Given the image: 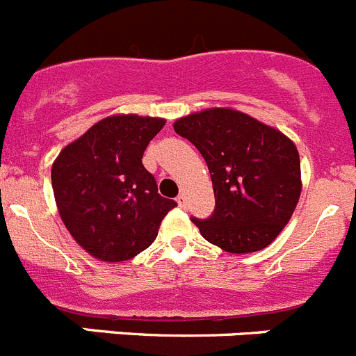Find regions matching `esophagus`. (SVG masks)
Returning <instances> with one entry per match:
<instances>
[{
    "label": "esophagus",
    "instance_id": "obj_1",
    "mask_svg": "<svg viewBox=\"0 0 356 356\" xmlns=\"http://www.w3.org/2000/svg\"><path fill=\"white\" fill-rule=\"evenodd\" d=\"M176 202H178V206H180V208H185V204H187V199H185V194L178 195V197H176Z\"/></svg>",
    "mask_w": 356,
    "mask_h": 356
}]
</instances>
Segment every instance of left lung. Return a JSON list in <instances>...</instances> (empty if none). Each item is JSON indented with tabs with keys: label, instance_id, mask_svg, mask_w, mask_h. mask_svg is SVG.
Wrapping results in <instances>:
<instances>
[{
	"label": "left lung",
	"instance_id": "1",
	"mask_svg": "<svg viewBox=\"0 0 356 356\" xmlns=\"http://www.w3.org/2000/svg\"><path fill=\"white\" fill-rule=\"evenodd\" d=\"M204 157L215 192L209 218H192L202 238L229 253L266 248L289 223L300 195V159L283 133L229 108L175 122Z\"/></svg>",
	"mask_w": 356,
	"mask_h": 356
}]
</instances>
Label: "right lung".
<instances>
[{
    "label": "right lung",
    "instance_id": "add662e5",
    "mask_svg": "<svg viewBox=\"0 0 356 356\" xmlns=\"http://www.w3.org/2000/svg\"><path fill=\"white\" fill-rule=\"evenodd\" d=\"M164 118L117 115L94 124L52 165V188L64 225L87 253L104 262L129 260L155 241L176 206L145 169L148 143Z\"/></svg>",
    "mask_w": 356,
    "mask_h": 356
}]
</instances>
